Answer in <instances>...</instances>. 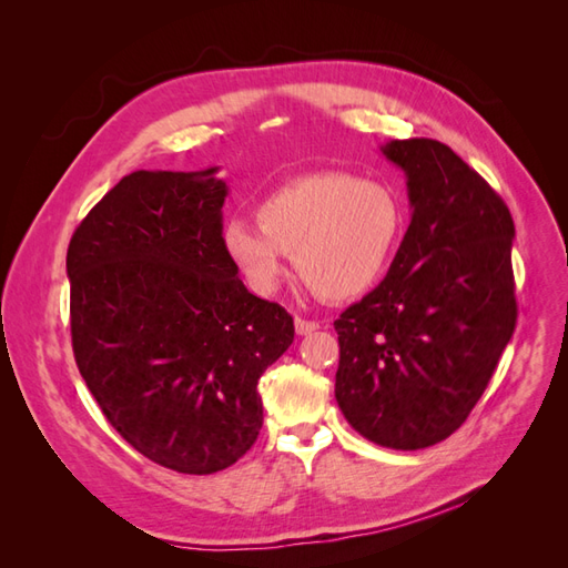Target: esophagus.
Masks as SVG:
<instances>
[{
	"label": "esophagus",
	"instance_id": "esophagus-1",
	"mask_svg": "<svg viewBox=\"0 0 568 568\" xmlns=\"http://www.w3.org/2000/svg\"><path fill=\"white\" fill-rule=\"evenodd\" d=\"M320 329V322L315 320H305V317H296V334L298 336H307Z\"/></svg>",
	"mask_w": 568,
	"mask_h": 568
}]
</instances>
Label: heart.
<instances>
[{"label": "heart", "mask_w": 568, "mask_h": 568, "mask_svg": "<svg viewBox=\"0 0 568 568\" xmlns=\"http://www.w3.org/2000/svg\"><path fill=\"white\" fill-rule=\"evenodd\" d=\"M255 217L227 220L222 248L261 296L277 291L288 253L322 298L365 294L384 274L405 230V209L390 186L343 170L288 180L257 203Z\"/></svg>", "instance_id": "heart-1"}]
</instances>
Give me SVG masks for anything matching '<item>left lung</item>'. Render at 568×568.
<instances>
[{
	"label": "left lung",
	"instance_id": "obj_1",
	"mask_svg": "<svg viewBox=\"0 0 568 568\" xmlns=\"http://www.w3.org/2000/svg\"><path fill=\"white\" fill-rule=\"evenodd\" d=\"M382 151L405 170L412 220L384 282L334 322V393L359 436L419 450L467 422L517 326L514 220L450 146Z\"/></svg>",
	"mask_w": 568,
	"mask_h": 568
}]
</instances>
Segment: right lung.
I'll use <instances>...</instances> for the list:
<instances>
[{
  "label": "right lung",
  "mask_w": 568,
  "mask_h": 568,
  "mask_svg": "<svg viewBox=\"0 0 568 568\" xmlns=\"http://www.w3.org/2000/svg\"><path fill=\"white\" fill-rule=\"evenodd\" d=\"M136 170L73 232L75 363L115 432L180 474L232 467L263 426L257 379L294 317L253 296L222 248L227 184Z\"/></svg>",
  "instance_id": "1"
}]
</instances>
